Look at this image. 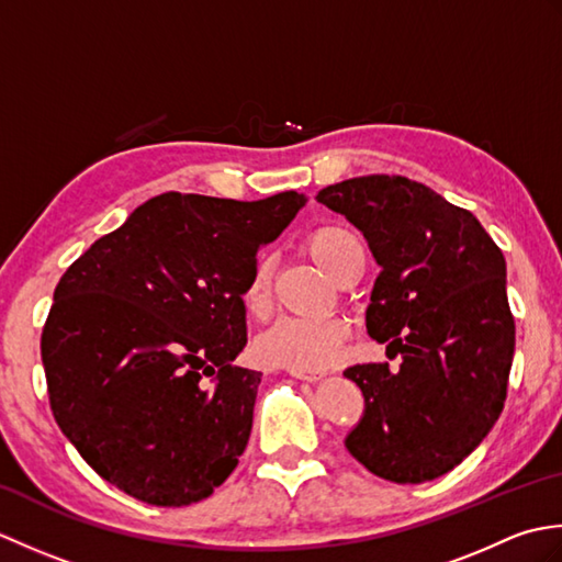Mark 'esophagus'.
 <instances>
[{"label":"esophagus","instance_id":"34e87169","mask_svg":"<svg viewBox=\"0 0 562 562\" xmlns=\"http://www.w3.org/2000/svg\"><path fill=\"white\" fill-rule=\"evenodd\" d=\"M288 372L294 379H302V381H318V379L326 376V372H321V369H296V367H290Z\"/></svg>","mask_w":562,"mask_h":562}]
</instances>
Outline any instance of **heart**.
Here are the masks:
<instances>
[{
  "label": "heart",
  "instance_id": "b5f03b06",
  "mask_svg": "<svg viewBox=\"0 0 562 562\" xmlns=\"http://www.w3.org/2000/svg\"><path fill=\"white\" fill-rule=\"evenodd\" d=\"M308 256L328 278L338 272L345 260L362 254V244L348 226L326 224L306 236ZM241 302L248 314L262 316L270 302V266L258 258L244 284ZM348 340V326L340 318H308V316H280L260 333L256 340V357L268 367H296L321 369L333 364Z\"/></svg>",
  "mask_w": 562,
  "mask_h": 562
}]
</instances>
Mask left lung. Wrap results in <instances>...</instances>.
<instances>
[{
	"mask_svg": "<svg viewBox=\"0 0 562 562\" xmlns=\"http://www.w3.org/2000/svg\"><path fill=\"white\" fill-rule=\"evenodd\" d=\"M316 200L367 238L381 268L367 333L401 355L398 369H345L364 396L345 447L384 481H435L481 445L507 398L515 318L503 250L469 210L403 176L350 178Z\"/></svg>",
	"mask_w": 562,
	"mask_h": 562,
	"instance_id": "obj_1",
	"label": "left lung"
}]
</instances>
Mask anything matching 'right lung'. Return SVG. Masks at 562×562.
Returning <instances> with one entry per match:
<instances>
[{
	"label": "right lung",
	"mask_w": 562,
	"mask_h": 562,
	"mask_svg": "<svg viewBox=\"0 0 562 562\" xmlns=\"http://www.w3.org/2000/svg\"><path fill=\"white\" fill-rule=\"evenodd\" d=\"M306 195L164 193L93 241L55 288L41 355L50 408L81 459L157 507L200 503L241 457L260 372L244 284Z\"/></svg>",
	"instance_id": "obj_1"
}]
</instances>
